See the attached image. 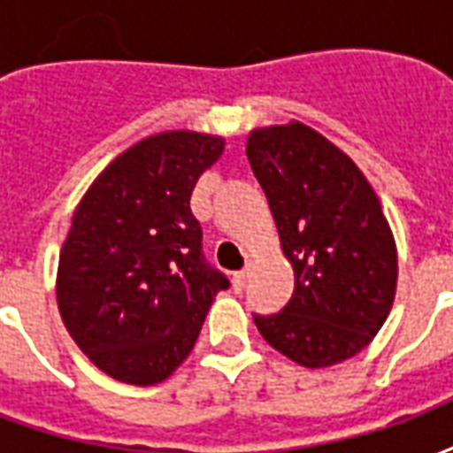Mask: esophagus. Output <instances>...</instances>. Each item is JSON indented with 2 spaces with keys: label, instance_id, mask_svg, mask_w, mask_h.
Wrapping results in <instances>:
<instances>
[{
  "label": "esophagus",
  "instance_id": "1",
  "mask_svg": "<svg viewBox=\"0 0 453 453\" xmlns=\"http://www.w3.org/2000/svg\"><path fill=\"white\" fill-rule=\"evenodd\" d=\"M247 279H250V265H247L242 272H235V274H233V284H235L237 291H240V288H245Z\"/></svg>",
  "mask_w": 453,
  "mask_h": 453
}]
</instances>
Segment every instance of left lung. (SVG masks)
Wrapping results in <instances>:
<instances>
[{"label":"left lung","mask_w":453,"mask_h":453,"mask_svg":"<svg viewBox=\"0 0 453 453\" xmlns=\"http://www.w3.org/2000/svg\"><path fill=\"white\" fill-rule=\"evenodd\" d=\"M247 157L294 265L281 313L255 325L276 351L323 369L359 354L386 323L398 255L373 188L342 150L303 123L257 128Z\"/></svg>","instance_id":"1"}]
</instances>
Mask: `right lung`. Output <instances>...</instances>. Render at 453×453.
Returning <instances> with one entry per match:
<instances>
[{
  "label": "right lung",
  "instance_id": "obj_1",
  "mask_svg": "<svg viewBox=\"0 0 453 453\" xmlns=\"http://www.w3.org/2000/svg\"><path fill=\"white\" fill-rule=\"evenodd\" d=\"M220 152L223 138L203 133L150 135L113 159L74 211L58 308L80 349L111 379H167L230 286L208 265L191 213V191Z\"/></svg>",
  "mask_w": 453,
  "mask_h": 453
}]
</instances>
